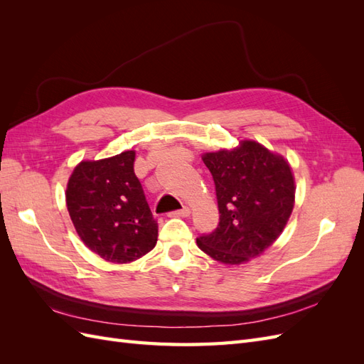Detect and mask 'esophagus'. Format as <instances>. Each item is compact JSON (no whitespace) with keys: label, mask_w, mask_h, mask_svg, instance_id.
Listing matches in <instances>:
<instances>
[{"label":"esophagus","mask_w":364,"mask_h":364,"mask_svg":"<svg viewBox=\"0 0 364 364\" xmlns=\"http://www.w3.org/2000/svg\"><path fill=\"white\" fill-rule=\"evenodd\" d=\"M190 214H191L190 208L183 206V208L181 209V211H174V213H171V217H190Z\"/></svg>","instance_id":"1"}]
</instances>
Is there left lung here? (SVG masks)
<instances>
[{
	"label": "left lung",
	"mask_w": 364,
	"mask_h": 364,
	"mask_svg": "<svg viewBox=\"0 0 364 364\" xmlns=\"http://www.w3.org/2000/svg\"><path fill=\"white\" fill-rule=\"evenodd\" d=\"M213 174L220 222L197 246L226 266L259 257L287 226L294 206V176L289 161L253 139L202 155Z\"/></svg>",
	"instance_id": "1"
}]
</instances>
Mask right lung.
Here are the masks:
<instances>
[{
  "label": "right lung",
  "mask_w": 364,
  "mask_h": 364,
  "mask_svg": "<svg viewBox=\"0 0 364 364\" xmlns=\"http://www.w3.org/2000/svg\"><path fill=\"white\" fill-rule=\"evenodd\" d=\"M135 155V150H127L79 162L65 191L75 232L107 262L136 261L158 241V223L134 171Z\"/></svg>",
  "instance_id": "add662e5"
}]
</instances>
